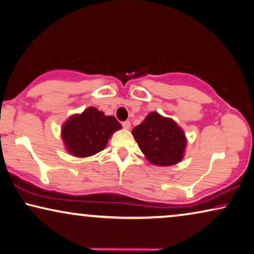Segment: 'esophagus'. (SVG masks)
<instances>
[{"label":"esophagus","mask_w":254,"mask_h":254,"mask_svg":"<svg viewBox=\"0 0 254 254\" xmlns=\"http://www.w3.org/2000/svg\"><path fill=\"white\" fill-rule=\"evenodd\" d=\"M122 126H123L124 128H127H127L131 127V123L128 122V121H124V122L122 123Z\"/></svg>","instance_id":"1"}]
</instances>
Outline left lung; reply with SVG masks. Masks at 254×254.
<instances>
[{
  "label": "left lung",
  "instance_id": "8db88e82",
  "mask_svg": "<svg viewBox=\"0 0 254 254\" xmlns=\"http://www.w3.org/2000/svg\"><path fill=\"white\" fill-rule=\"evenodd\" d=\"M132 134L150 163L169 166L183 160L187 140L173 120L158 113H149L145 121L132 130Z\"/></svg>",
  "mask_w": 254,
  "mask_h": 254
}]
</instances>
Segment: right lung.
Wrapping results in <instances>:
<instances>
[{"mask_svg": "<svg viewBox=\"0 0 254 254\" xmlns=\"http://www.w3.org/2000/svg\"><path fill=\"white\" fill-rule=\"evenodd\" d=\"M121 127L114 116H105L97 108L90 107L64 124L62 137L73 156L88 157L105 149L113 132Z\"/></svg>", "mask_w": 254, "mask_h": 254, "instance_id": "obj_1", "label": "right lung"}]
</instances>
